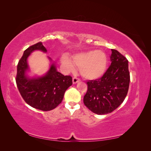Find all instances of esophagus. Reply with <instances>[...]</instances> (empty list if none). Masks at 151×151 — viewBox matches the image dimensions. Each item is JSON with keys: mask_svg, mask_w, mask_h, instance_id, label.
<instances>
[{"mask_svg": "<svg viewBox=\"0 0 151 151\" xmlns=\"http://www.w3.org/2000/svg\"><path fill=\"white\" fill-rule=\"evenodd\" d=\"M79 81L80 80L78 78H77V77H74V78L72 79V83H73V84H76L77 83H79Z\"/></svg>", "mask_w": 151, "mask_h": 151, "instance_id": "1", "label": "esophagus"}]
</instances>
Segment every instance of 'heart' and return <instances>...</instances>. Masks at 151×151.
Listing matches in <instances>:
<instances>
[{"mask_svg": "<svg viewBox=\"0 0 151 151\" xmlns=\"http://www.w3.org/2000/svg\"><path fill=\"white\" fill-rule=\"evenodd\" d=\"M73 62L67 57H63L61 60L62 65L68 71L74 70L75 64L81 68V74L84 78L96 80L101 78L106 72L108 57L102 50H89L75 55Z\"/></svg>", "mask_w": 151, "mask_h": 151, "instance_id": "b5f03b06", "label": "heart"}]
</instances>
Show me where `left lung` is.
Listing matches in <instances>:
<instances>
[{
	"label": "left lung",
	"instance_id": "obj_1",
	"mask_svg": "<svg viewBox=\"0 0 151 151\" xmlns=\"http://www.w3.org/2000/svg\"><path fill=\"white\" fill-rule=\"evenodd\" d=\"M111 64L103 76L89 81L84 97L87 108L97 115H105L123 102L130 83L129 61L117 50L111 49Z\"/></svg>",
	"mask_w": 151,
	"mask_h": 151
}]
</instances>
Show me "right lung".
<instances>
[{
	"mask_svg": "<svg viewBox=\"0 0 151 151\" xmlns=\"http://www.w3.org/2000/svg\"><path fill=\"white\" fill-rule=\"evenodd\" d=\"M35 51L47 53V50L39 42L25 50L17 67V86L29 106L40 110L50 111L61 103L65 91L72 84V79L70 76H64L58 72L56 63L49 57L51 63L48 71L42 76H29L28 59Z\"/></svg>",
	"mask_w": 151,
	"mask_h": 151,
	"instance_id": "obj_1",
	"label": "right lung"
}]
</instances>
